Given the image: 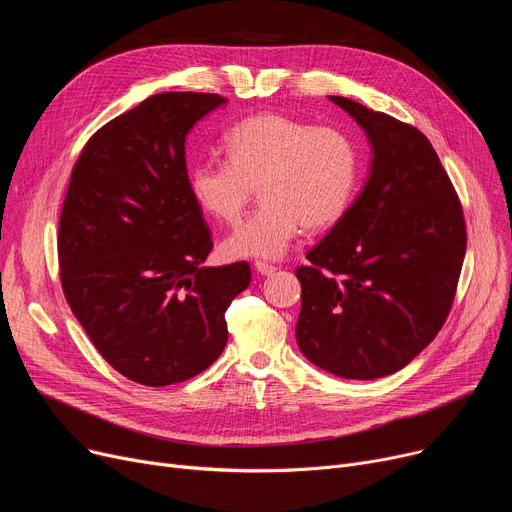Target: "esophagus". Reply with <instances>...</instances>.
Wrapping results in <instances>:
<instances>
[{"label":"esophagus","instance_id":"1","mask_svg":"<svg viewBox=\"0 0 512 512\" xmlns=\"http://www.w3.org/2000/svg\"><path fill=\"white\" fill-rule=\"evenodd\" d=\"M255 270L261 276H272L276 272V265H270V263H265V261H255Z\"/></svg>","mask_w":512,"mask_h":512}]
</instances>
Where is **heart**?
<instances>
[{"instance_id": "b5f03b06", "label": "heart", "mask_w": 512, "mask_h": 512, "mask_svg": "<svg viewBox=\"0 0 512 512\" xmlns=\"http://www.w3.org/2000/svg\"><path fill=\"white\" fill-rule=\"evenodd\" d=\"M226 161H199L188 191L215 220L234 224L253 184L261 205L224 242L232 257L278 259L305 228L328 230L351 207L361 182V151L351 134L282 114H255L222 139Z\"/></svg>"}]
</instances>
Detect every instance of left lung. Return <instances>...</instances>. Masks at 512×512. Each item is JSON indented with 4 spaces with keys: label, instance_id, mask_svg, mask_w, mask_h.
<instances>
[{
    "label": "left lung",
    "instance_id": "8db88e82",
    "mask_svg": "<svg viewBox=\"0 0 512 512\" xmlns=\"http://www.w3.org/2000/svg\"><path fill=\"white\" fill-rule=\"evenodd\" d=\"M371 145L363 191L299 267L297 342L319 369L378 380L409 365L452 307L463 209L425 134L338 95Z\"/></svg>",
    "mask_w": 512,
    "mask_h": 512
}]
</instances>
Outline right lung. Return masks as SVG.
<instances>
[{"label": "right lung", "instance_id": "add662e5", "mask_svg": "<svg viewBox=\"0 0 512 512\" xmlns=\"http://www.w3.org/2000/svg\"><path fill=\"white\" fill-rule=\"evenodd\" d=\"M226 105L157 93L99 128L72 170L58 257L66 301L101 357L143 386L195 378L224 351L226 311L251 284L213 242L188 191L186 134Z\"/></svg>", "mask_w": 512, "mask_h": 512}]
</instances>
